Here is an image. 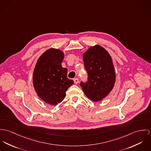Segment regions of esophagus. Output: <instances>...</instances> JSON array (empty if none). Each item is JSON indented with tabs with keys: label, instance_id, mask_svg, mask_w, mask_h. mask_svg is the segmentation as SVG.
<instances>
[{
	"label": "esophagus",
	"instance_id": "1",
	"mask_svg": "<svg viewBox=\"0 0 151 151\" xmlns=\"http://www.w3.org/2000/svg\"><path fill=\"white\" fill-rule=\"evenodd\" d=\"M73 81H74V83L76 84H77L79 83V79H78V78L74 79H73Z\"/></svg>",
	"mask_w": 151,
	"mask_h": 151
}]
</instances>
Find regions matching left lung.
<instances>
[{"label": "left lung", "instance_id": "1", "mask_svg": "<svg viewBox=\"0 0 151 151\" xmlns=\"http://www.w3.org/2000/svg\"><path fill=\"white\" fill-rule=\"evenodd\" d=\"M84 65L88 73L86 83H81L84 94L97 102L106 97L113 89L116 73L109 52L100 45L90 47L83 54Z\"/></svg>", "mask_w": 151, "mask_h": 151}]
</instances>
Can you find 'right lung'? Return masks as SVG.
<instances>
[{
	"mask_svg": "<svg viewBox=\"0 0 151 151\" xmlns=\"http://www.w3.org/2000/svg\"><path fill=\"white\" fill-rule=\"evenodd\" d=\"M64 57L63 51L51 48L40 56L34 68L35 90L39 98L52 105L63 100L68 88L73 84L67 78V69L61 65Z\"/></svg>",
	"mask_w": 151,
	"mask_h": 151,
	"instance_id": "add662e5",
	"label": "right lung"
}]
</instances>
